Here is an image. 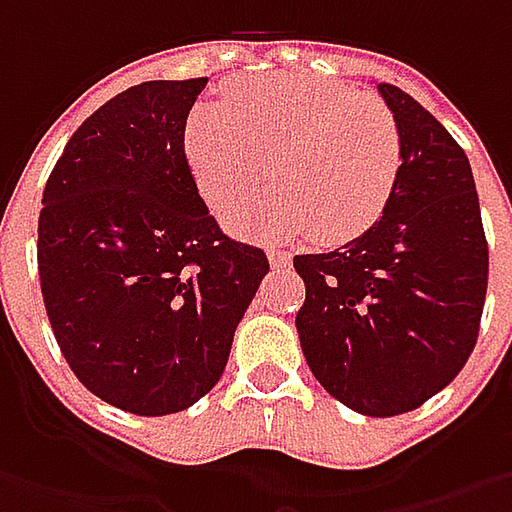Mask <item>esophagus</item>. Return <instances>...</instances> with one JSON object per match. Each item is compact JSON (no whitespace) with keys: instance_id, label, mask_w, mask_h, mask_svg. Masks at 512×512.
I'll list each match as a JSON object with an SVG mask.
<instances>
[{"instance_id":"1","label":"esophagus","mask_w":512,"mask_h":512,"mask_svg":"<svg viewBox=\"0 0 512 512\" xmlns=\"http://www.w3.org/2000/svg\"><path fill=\"white\" fill-rule=\"evenodd\" d=\"M267 259H270V265L273 267H287L293 256H290L287 250H267Z\"/></svg>"}]
</instances>
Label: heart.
Wrapping results in <instances>:
<instances>
[{"label": "heart", "instance_id": "heart-1", "mask_svg": "<svg viewBox=\"0 0 512 512\" xmlns=\"http://www.w3.org/2000/svg\"><path fill=\"white\" fill-rule=\"evenodd\" d=\"M227 99L233 110L202 102L187 116L199 193L225 213L270 182L267 162L285 190L233 213V230L256 239L313 230L322 245H344L379 222L402 170V136L384 105L296 73L233 82Z\"/></svg>", "mask_w": 512, "mask_h": 512}]
</instances>
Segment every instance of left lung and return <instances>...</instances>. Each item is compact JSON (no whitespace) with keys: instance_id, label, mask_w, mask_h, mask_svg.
Returning a JSON list of instances; mask_svg holds the SVG:
<instances>
[{"instance_id":"obj_1","label":"left lung","mask_w":512,"mask_h":512,"mask_svg":"<svg viewBox=\"0 0 512 512\" xmlns=\"http://www.w3.org/2000/svg\"><path fill=\"white\" fill-rule=\"evenodd\" d=\"M402 136L399 182L382 219L330 253L296 256L307 367L362 416L422 407L470 359L487 239L473 170L442 122L396 85H379Z\"/></svg>"}]
</instances>
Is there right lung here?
I'll list each match as a JSON object with an SVG mask.
<instances>
[{
  "instance_id": "add662e5",
  "label": "right lung",
  "mask_w": 512,
  "mask_h": 512,
  "mask_svg": "<svg viewBox=\"0 0 512 512\" xmlns=\"http://www.w3.org/2000/svg\"><path fill=\"white\" fill-rule=\"evenodd\" d=\"M207 79L142 82L79 125L39 213V282L53 336L93 396L136 416L196 404L270 270L210 216L185 156Z\"/></svg>"
}]
</instances>
